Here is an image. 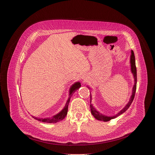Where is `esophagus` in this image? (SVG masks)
<instances>
[{"label":"esophagus","mask_w":155,"mask_h":155,"mask_svg":"<svg viewBox=\"0 0 155 155\" xmlns=\"http://www.w3.org/2000/svg\"><path fill=\"white\" fill-rule=\"evenodd\" d=\"M82 78H83V80H84V79H85V78H84V77H82Z\"/></svg>","instance_id":"esophagus-1"}]
</instances>
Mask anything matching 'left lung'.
Segmentation results:
<instances>
[{"mask_svg":"<svg viewBox=\"0 0 155 155\" xmlns=\"http://www.w3.org/2000/svg\"><path fill=\"white\" fill-rule=\"evenodd\" d=\"M130 71L133 75L134 77V84L133 85V87H132V95L130 97L129 101L127 102V104L124 106V107H123V108L122 110H121L120 111L117 113L115 115H113V116H107L105 115L102 114L101 113H100L99 112H98L97 110L94 108V107L93 105V104H91V92H90V108H91V114L93 115V117L97 120L99 121H103L105 122L108 121L110 120H111L112 119H114L115 118H117V117L121 115V114H123L124 112H125L126 110L129 108V107H130V104H132V101L134 100V96H135V94H136V87H137V69H136V59H135V56H134V51L131 50L130 51ZM87 87L89 90H91V88L90 87V86H87Z\"/></svg>","mask_w":155,"mask_h":155,"instance_id":"8db88e82","label":"left lung"}]
</instances>
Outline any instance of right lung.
<instances>
[{"instance_id": "right-lung-1", "label": "right lung", "mask_w": 155, "mask_h": 155, "mask_svg": "<svg viewBox=\"0 0 155 155\" xmlns=\"http://www.w3.org/2000/svg\"><path fill=\"white\" fill-rule=\"evenodd\" d=\"M81 87V83L79 81L75 82V83H74L69 90V96L68 98V100L66 102L64 107L63 108V109L61 110V111L58 113V114L54 115L52 117H49V118H39L37 117H35L34 116H32L34 119L39 121H41L43 123H58L61 120H62L68 114V105L69 104L70 102V100L71 97L72 96L73 94L77 91L78 90L79 88Z\"/></svg>"}]
</instances>
